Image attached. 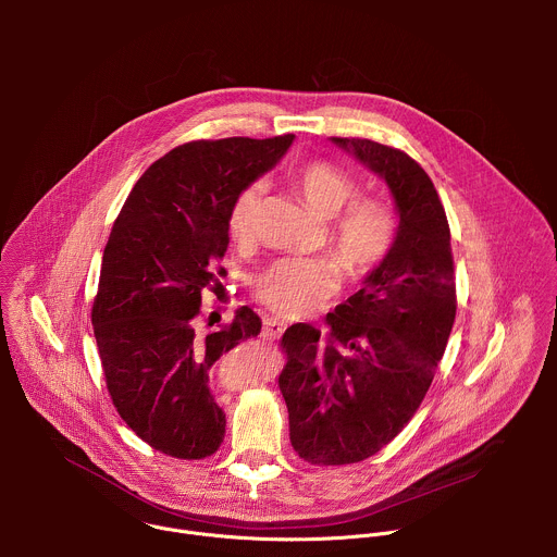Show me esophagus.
<instances>
[{
    "instance_id": "34e87169",
    "label": "esophagus",
    "mask_w": 557,
    "mask_h": 557,
    "mask_svg": "<svg viewBox=\"0 0 557 557\" xmlns=\"http://www.w3.org/2000/svg\"><path fill=\"white\" fill-rule=\"evenodd\" d=\"M282 333H284V324L282 322H277V320H264V329H262V337L264 339H269V342H275V339H280L282 337Z\"/></svg>"
}]
</instances>
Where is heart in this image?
I'll list each match as a JSON object with an SVG mask.
<instances>
[{"instance_id": "b5f03b06", "label": "heart", "mask_w": 557, "mask_h": 557, "mask_svg": "<svg viewBox=\"0 0 557 557\" xmlns=\"http://www.w3.org/2000/svg\"><path fill=\"white\" fill-rule=\"evenodd\" d=\"M301 198L329 220V247L338 258H286L253 280V295L280 317L310 314L337 290L339 267L348 280H366L389 256L399 220L394 205L381 196H358L357 178L331 161H306L293 174ZM262 183L237 191L226 209V231L237 245L256 235L262 207Z\"/></svg>"}]
</instances>
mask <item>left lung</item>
<instances>
[{"instance_id": "1", "label": "left lung", "mask_w": 557, "mask_h": 557, "mask_svg": "<svg viewBox=\"0 0 557 557\" xmlns=\"http://www.w3.org/2000/svg\"><path fill=\"white\" fill-rule=\"evenodd\" d=\"M333 140L385 178L399 231L363 288L326 314V333L293 324L280 342L293 449L324 467L374 456L412 421L456 320L449 224L425 170L389 145Z\"/></svg>"}]
</instances>
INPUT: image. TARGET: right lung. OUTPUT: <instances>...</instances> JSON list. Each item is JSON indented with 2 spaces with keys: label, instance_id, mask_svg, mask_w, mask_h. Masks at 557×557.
Segmentation results:
<instances>
[{
  "label": "right lung",
  "instance_id": "1",
  "mask_svg": "<svg viewBox=\"0 0 557 557\" xmlns=\"http://www.w3.org/2000/svg\"><path fill=\"white\" fill-rule=\"evenodd\" d=\"M293 134L189 140L151 163L108 237L92 326L110 399L156 451L200 460L224 438V412L207 387L211 366L260 335V317L198 333L202 295H218L231 198L271 170ZM213 326V324H211Z\"/></svg>",
  "mask_w": 557,
  "mask_h": 557
}]
</instances>
